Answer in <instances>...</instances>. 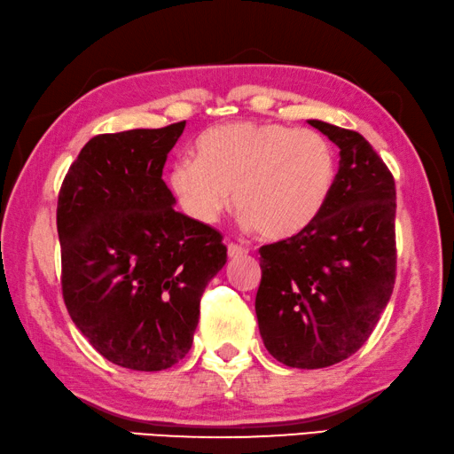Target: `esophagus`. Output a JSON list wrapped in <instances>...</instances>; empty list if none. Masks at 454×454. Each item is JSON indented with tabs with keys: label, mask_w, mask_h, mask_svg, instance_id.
Wrapping results in <instances>:
<instances>
[{
	"label": "esophagus",
	"mask_w": 454,
	"mask_h": 454,
	"mask_svg": "<svg viewBox=\"0 0 454 454\" xmlns=\"http://www.w3.org/2000/svg\"><path fill=\"white\" fill-rule=\"evenodd\" d=\"M248 254L244 246H238L234 242H228V258H242V255Z\"/></svg>",
	"instance_id": "obj_1"
}]
</instances>
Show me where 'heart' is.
<instances>
[{
	"label": "heart",
	"mask_w": 454,
	"mask_h": 454,
	"mask_svg": "<svg viewBox=\"0 0 454 454\" xmlns=\"http://www.w3.org/2000/svg\"><path fill=\"white\" fill-rule=\"evenodd\" d=\"M194 160H176L168 188L180 208L214 224L230 206L266 240H287L316 220L332 196L340 156L325 135L282 122H224L206 129Z\"/></svg>",
	"instance_id": "heart-1"
}]
</instances>
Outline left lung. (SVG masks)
Instances as JSON below:
<instances>
[{
  "instance_id": "obj_1",
  "label": "left lung",
  "mask_w": 454,
  "mask_h": 454,
  "mask_svg": "<svg viewBox=\"0 0 454 454\" xmlns=\"http://www.w3.org/2000/svg\"><path fill=\"white\" fill-rule=\"evenodd\" d=\"M340 146L325 208L287 240L260 248L255 316L279 364L321 369L353 356L373 332L395 286V180L364 137L308 121Z\"/></svg>"
}]
</instances>
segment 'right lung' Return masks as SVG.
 I'll return each mask as SVG.
<instances>
[{"mask_svg":"<svg viewBox=\"0 0 454 454\" xmlns=\"http://www.w3.org/2000/svg\"><path fill=\"white\" fill-rule=\"evenodd\" d=\"M184 125L93 137L57 202L73 324L105 359L135 371L168 369L191 351L202 294L226 263L222 234L172 208L162 180Z\"/></svg>","mask_w":454,"mask_h":454,"instance_id":"right-lung-1","label":"right lung"}]
</instances>
